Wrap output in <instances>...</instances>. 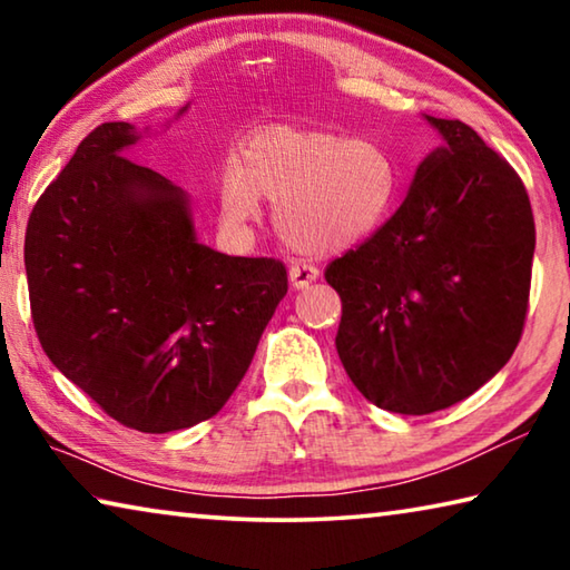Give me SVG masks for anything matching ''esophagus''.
Instances as JSON below:
<instances>
[{
    "instance_id": "1",
    "label": "esophagus",
    "mask_w": 570,
    "mask_h": 570,
    "mask_svg": "<svg viewBox=\"0 0 570 570\" xmlns=\"http://www.w3.org/2000/svg\"><path fill=\"white\" fill-rule=\"evenodd\" d=\"M320 278V268L304 262H296L288 268V282H292L294 288H306L308 284H314Z\"/></svg>"
}]
</instances>
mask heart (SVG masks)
<instances>
[{
    "label": "heart",
    "mask_w": 570,
    "mask_h": 570,
    "mask_svg": "<svg viewBox=\"0 0 570 570\" xmlns=\"http://www.w3.org/2000/svg\"><path fill=\"white\" fill-rule=\"evenodd\" d=\"M400 196V168L380 140L286 125L258 130L220 183L230 224L276 206V230L304 254H340L387 224Z\"/></svg>",
    "instance_id": "heart-1"
}]
</instances>
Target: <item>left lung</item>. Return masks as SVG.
I'll list each match as a JSON object with an SVG mask.
<instances>
[{"label": "left lung", "instance_id": "obj_1", "mask_svg": "<svg viewBox=\"0 0 570 570\" xmlns=\"http://www.w3.org/2000/svg\"><path fill=\"white\" fill-rule=\"evenodd\" d=\"M442 135L377 234L326 266L342 296L336 352L366 400L400 414L462 402L523 334L535 250L523 180L470 125Z\"/></svg>", "mask_w": 570, "mask_h": 570}]
</instances>
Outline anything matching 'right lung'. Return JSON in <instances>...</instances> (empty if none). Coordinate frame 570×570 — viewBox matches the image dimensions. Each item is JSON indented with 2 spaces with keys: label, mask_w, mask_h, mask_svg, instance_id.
I'll return each instance as SVG.
<instances>
[{
  "label": "right lung",
  "mask_w": 570,
  "mask_h": 570,
  "mask_svg": "<svg viewBox=\"0 0 570 570\" xmlns=\"http://www.w3.org/2000/svg\"><path fill=\"white\" fill-rule=\"evenodd\" d=\"M140 138L102 122L77 146L32 208L24 268L50 362L112 420L163 435L224 407L288 282L276 258L200 244L188 193L125 158Z\"/></svg>",
  "instance_id": "1"
}]
</instances>
